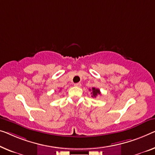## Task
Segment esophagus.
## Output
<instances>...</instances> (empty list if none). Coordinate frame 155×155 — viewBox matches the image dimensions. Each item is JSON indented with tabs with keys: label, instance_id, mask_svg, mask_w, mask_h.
Returning a JSON list of instances; mask_svg holds the SVG:
<instances>
[{
	"label": "esophagus",
	"instance_id": "34e87169",
	"mask_svg": "<svg viewBox=\"0 0 155 155\" xmlns=\"http://www.w3.org/2000/svg\"><path fill=\"white\" fill-rule=\"evenodd\" d=\"M81 84H80V83H77V84H74V86H76V87H81Z\"/></svg>",
	"mask_w": 155,
	"mask_h": 155
}]
</instances>
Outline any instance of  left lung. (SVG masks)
Wrapping results in <instances>:
<instances>
[{
	"label": "left lung",
	"mask_w": 155,
	"mask_h": 155,
	"mask_svg": "<svg viewBox=\"0 0 155 155\" xmlns=\"http://www.w3.org/2000/svg\"><path fill=\"white\" fill-rule=\"evenodd\" d=\"M90 91H91V97H96L99 94H101V92L100 89L95 88V87H92V90L90 89Z\"/></svg>",
	"instance_id": "8db88e82"
}]
</instances>
